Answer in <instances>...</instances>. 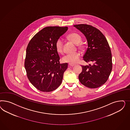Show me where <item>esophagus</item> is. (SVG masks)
<instances>
[{"label":"esophagus","instance_id":"esophagus-1","mask_svg":"<svg viewBox=\"0 0 130 130\" xmlns=\"http://www.w3.org/2000/svg\"><path fill=\"white\" fill-rule=\"evenodd\" d=\"M75 65L73 64H71V63H69V67H73Z\"/></svg>","mask_w":130,"mask_h":130}]
</instances>
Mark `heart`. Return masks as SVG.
Listing matches in <instances>:
<instances>
[{
    "instance_id": "b5f03b06",
    "label": "heart",
    "mask_w": 130,
    "mask_h": 130,
    "mask_svg": "<svg viewBox=\"0 0 130 130\" xmlns=\"http://www.w3.org/2000/svg\"><path fill=\"white\" fill-rule=\"evenodd\" d=\"M67 38L76 45H78V46L79 48H82L83 47V44H80L82 41V37L79 33L76 32L71 33L67 36ZM55 47L58 53H63V41L62 39L59 38L56 40L55 43ZM80 57V54L79 52H75L65 55L63 57L62 59L64 62L75 64L78 61Z\"/></svg>"
}]
</instances>
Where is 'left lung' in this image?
Returning <instances> with one entry per match:
<instances>
[{"label":"left lung","mask_w":130,"mask_h":130,"mask_svg":"<svg viewBox=\"0 0 130 130\" xmlns=\"http://www.w3.org/2000/svg\"><path fill=\"white\" fill-rule=\"evenodd\" d=\"M85 36L88 48L83 56L87 62L93 64L82 66L79 74L80 83L89 88H97L106 83L112 70V56L110 47L105 37L98 29L87 24L74 25Z\"/></svg>","instance_id":"8db88e82"}]
</instances>
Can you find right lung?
<instances>
[{
    "mask_svg": "<svg viewBox=\"0 0 130 130\" xmlns=\"http://www.w3.org/2000/svg\"><path fill=\"white\" fill-rule=\"evenodd\" d=\"M68 29L56 26L43 28L28 44L25 68L29 82L39 91H54L62 83L68 63H59L55 43Z\"/></svg>",
    "mask_w": 130,
    "mask_h": 130,
    "instance_id": "add662e5",
    "label": "right lung"
}]
</instances>
